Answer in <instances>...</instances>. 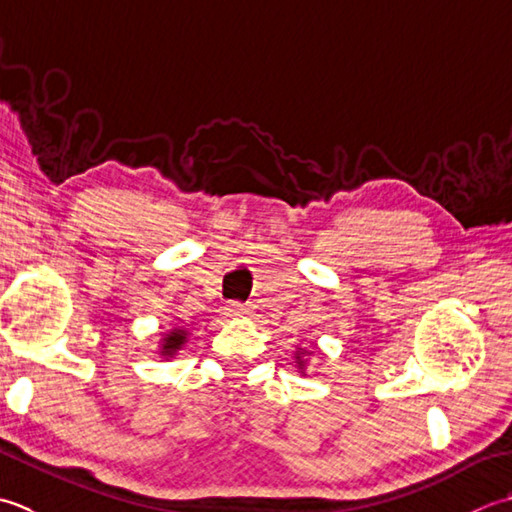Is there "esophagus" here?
Segmentation results:
<instances>
[{"label": "esophagus", "instance_id": "obj_1", "mask_svg": "<svg viewBox=\"0 0 512 512\" xmlns=\"http://www.w3.org/2000/svg\"><path fill=\"white\" fill-rule=\"evenodd\" d=\"M227 316L229 318H247V316H252V307H247V305H243V302L234 300L227 305Z\"/></svg>", "mask_w": 512, "mask_h": 512}]
</instances>
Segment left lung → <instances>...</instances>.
I'll list each match as a JSON object with an SVG mask.
<instances>
[{
	"instance_id": "8db88e82",
	"label": "left lung",
	"mask_w": 512,
	"mask_h": 512,
	"mask_svg": "<svg viewBox=\"0 0 512 512\" xmlns=\"http://www.w3.org/2000/svg\"><path fill=\"white\" fill-rule=\"evenodd\" d=\"M298 358H300V356H298Z\"/></svg>"
}]
</instances>
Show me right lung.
<instances>
[{
	"mask_svg": "<svg viewBox=\"0 0 512 512\" xmlns=\"http://www.w3.org/2000/svg\"><path fill=\"white\" fill-rule=\"evenodd\" d=\"M185 342V331L174 329L168 338H165L163 344V353H174L176 349H181V344Z\"/></svg>",
	"mask_w": 512,
	"mask_h": 512,
	"instance_id": "obj_1",
	"label": "right lung"
}]
</instances>
